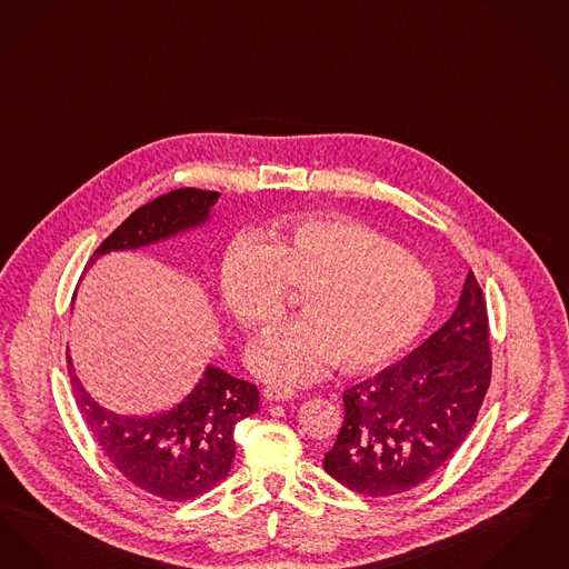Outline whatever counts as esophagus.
Listing matches in <instances>:
<instances>
[{
	"mask_svg": "<svg viewBox=\"0 0 569 569\" xmlns=\"http://www.w3.org/2000/svg\"><path fill=\"white\" fill-rule=\"evenodd\" d=\"M296 396V391L293 389H289V387H266L263 389V397L268 399V401H284V399H291V397Z\"/></svg>",
	"mask_w": 569,
	"mask_h": 569,
	"instance_id": "1",
	"label": "esophagus"
}]
</instances>
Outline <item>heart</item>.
<instances>
[{"mask_svg": "<svg viewBox=\"0 0 569 569\" xmlns=\"http://www.w3.org/2000/svg\"><path fill=\"white\" fill-rule=\"evenodd\" d=\"M284 287L301 291V319L280 322L248 350L266 382L299 385L331 363L363 371L410 347L436 306V282L415 254L363 222L301 217L276 222L222 252V308L248 329L280 317Z\"/></svg>", "mask_w": 569, "mask_h": 569, "instance_id": "obj_1", "label": "heart"}]
</instances>
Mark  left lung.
Returning a JSON list of instances; mask_svg holds the SVG:
<instances>
[{
  "mask_svg": "<svg viewBox=\"0 0 569 569\" xmlns=\"http://www.w3.org/2000/svg\"><path fill=\"white\" fill-rule=\"evenodd\" d=\"M491 382L489 317L468 273L452 317L406 359L345 391V422L325 471L350 491L403 493L470 433Z\"/></svg>",
  "mask_w": 569,
  "mask_h": 569,
  "instance_id": "left-lung-1",
  "label": "left lung"
}]
</instances>
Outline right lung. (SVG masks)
<instances>
[{
  "mask_svg": "<svg viewBox=\"0 0 569 569\" xmlns=\"http://www.w3.org/2000/svg\"><path fill=\"white\" fill-rule=\"evenodd\" d=\"M221 193L176 189L129 214L93 252L87 266L112 250H136L163 242L210 219ZM68 371L76 406L110 463L138 489L166 501H187L214 489L236 457L233 429L259 410L252 382L208 366L191 393L170 410L149 417H124L99 406Z\"/></svg>",
  "mask_w": 569,
  "mask_h": 569,
  "instance_id": "right-lung-1",
  "label": "right lung"
}]
</instances>
